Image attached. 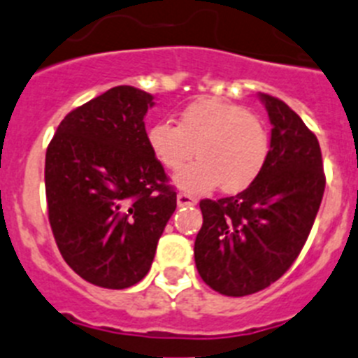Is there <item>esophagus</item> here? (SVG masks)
Returning a JSON list of instances; mask_svg holds the SVG:
<instances>
[{"label": "esophagus", "instance_id": "1", "mask_svg": "<svg viewBox=\"0 0 358 358\" xmlns=\"http://www.w3.org/2000/svg\"><path fill=\"white\" fill-rule=\"evenodd\" d=\"M176 201H178V207H189V205H196L198 200L187 192H178L176 196Z\"/></svg>", "mask_w": 358, "mask_h": 358}]
</instances>
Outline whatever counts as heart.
<instances>
[{
  "label": "heart",
  "mask_w": 358,
  "mask_h": 358,
  "mask_svg": "<svg viewBox=\"0 0 358 358\" xmlns=\"http://www.w3.org/2000/svg\"><path fill=\"white\" fill-rule=\"evenodd\" d=\"M148 145L160 166L178 171L194 156L199 160L176 175L183 191L201 194L222 183L225 192L250 187L270 155L268 129L243 106L201 97L178 113V126L157 122L148 129Z\"/></svg>",
  "instance_id": "obj_1"
}]
</instances>
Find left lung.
Instances as JSON below:
<instances>
[{"label": "left lung", "instance_id": "obj_1", "mask_svg": "<svg viewBox=\"0 0 358 358\" xmlns=\"http://www.w3.org/2000/svg\"><path fill=\"white\" fill-rule=\"evenodd\" d=\"M259 99L272 124L265 169L236 196L200 201L198 273L231 297L256 294L290 268L308 239L326 185L317 136L282 101L266 93Z\"/></svg>", "mask_w": 358, "mask_h": 358}]
</instances>
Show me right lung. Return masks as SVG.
<instances>
[{
  "label": "right lung",
  "instance_id": "1",
  "mask_svg": "<svg viewBox=\"0 0 358 358\" xmlns=\"http://www.w3.org/2000/svg\"><path fill=\"white\" fill-rule=\"evenodd\" d=\"M153 95L115 86L59 124L46 149L48 220L59 252L85 281L122 290L144 279L176 209L148 145Z\"/></svg>",
  "mask_w": 358,
  "mask_h": 358
}]
</instances>
